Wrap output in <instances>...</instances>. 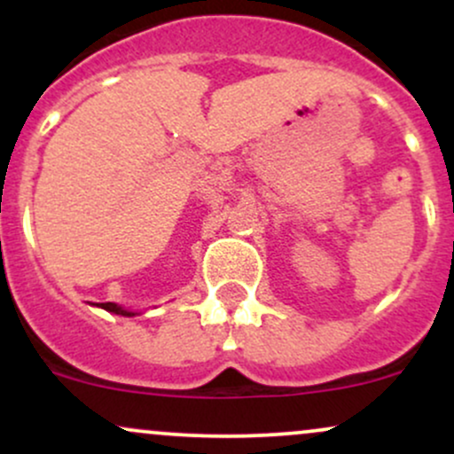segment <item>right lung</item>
Wrapping results in <instances>:
<instances>
[{
  "label": "right lung",
  "mask_w": 454,
  "mask_h": 454,
  "mask_svg": "<svg viewBox=\"0 0 454 454\" xmlns=\"http://www.w3.org/2000/svg\"><path fill=\"white\" fill-rule=\"evenodd\" d=\"M100 307H102V309L113 311V314H119V316H134L132 311L123 309V307H119V305H114V303H100Z\"/></svg>",
  "instance_id": "1"
}]
</instances>
